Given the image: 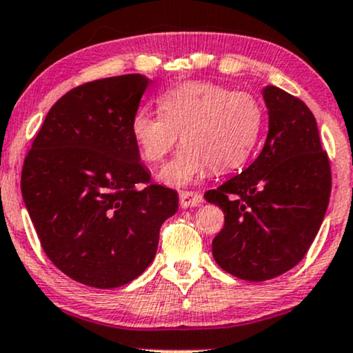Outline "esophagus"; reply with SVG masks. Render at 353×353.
Segmentation results:
<instances>
[{
	"mask_svg": "<svg viewBox=\"0 0 353 353\" xmlns=\"http://www.w3.org/2000/svg\"><path fill=\"white\" fill-rule=\"evenodd\" d=\"M203 203V196L196 192H180V206L181 208H192Z\"/></svg>",
	"mask_w": 353,
	"mask_h": 353,
	"instance_id": "esophagus-1",
	"label": "esophagus"
}]
</instances>
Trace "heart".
I'll return each mask as SVG.
<instances>
[{
	"instance_id": "b5f03b06",
	"label": "heart",
	"mask_w": 353,
	"mask_h": 353,
	"mask_svg": "<svg viewBox=\"0 0 353 353\" xmlns=\"http://www.w3.org/2000/svg\"><path fill=\"white\" fill-rule=\"evenodd\" d=\"M160 112L137 110L130 132L140 155L160 163L178 143L185 145L160 172L172 186L196 181L210 170L233 172L250 159L263 128L264 112L258 99L214 82H183L159 97Z\"/></svg>"
}]
</instances>
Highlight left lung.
Here are the masks:
<instances>
[{
  "label": "left lung",
  "instance_id": "obj_1",
  "mask_svg": "<svg viewBox=\"0 0 353 353\" xmlns=\"http://www.w3.org/2000/svg\"><path fill=\"white\" fill-rule=\"evenodd\" d=\"M269 132L244 172L205 193L225 213L213 239L219 268L243 281L272 279L292 269L317 236L332 175L316 117L301 99L276 85L263 90Z\"/></svg>",
  "mask_w": 353,
  "mask_h": 353
}]
</instances>
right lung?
I'll return each instance as SVG.
<instances>
[{
	"instance_id": "right-lung-1",
	"label": "right lung",
	"mask_w": 353,
	"mask_h": 353,
	"mask_svg": "<svg viewBox=\"0 0 353 353\" xmlns=\"http://www.w3.org/2000/svg\"><path fill=\"white\" fill-rule=\"evenodd\" d=\"M150 79L125 74L74 87L51 107L21 173L41 246L77 283L112 289L150 266L178 193L150 183L130 132Z\"/></svg>"
}]
</instances>
